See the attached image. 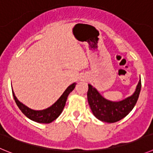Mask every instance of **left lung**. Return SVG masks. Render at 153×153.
Returning a JSON list of instances; mask_svg holds the SVG:
<instances>
[{"instance_id":"left-lung-1","label":"left lung","mask_w":153,"mask_h":153,"mask_svg":"<svg viewBox=\"0 0 153 153\" xmlns=\"http://www.w3.org/2000/svg\"><path fill=\"white\" fill-rule=\"evenodd\" d=\"M141 90V81L137 85L133 95L125 100L113 102L100 95L99 92L88 85V101L93 114L100 120L107 123H115L124 118L133 109Z\"/></svg>"}]
</instances>
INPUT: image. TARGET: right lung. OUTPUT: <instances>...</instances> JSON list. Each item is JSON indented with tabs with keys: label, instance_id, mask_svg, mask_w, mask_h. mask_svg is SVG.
<instances>
[{
	"label": "right lung",
	"instance_id": "add662e5",
	"mask_svg": "<svg viewBox=\"0 0 153 153\" xmlns=\"http://www.w3.org/2000/svg\"><path fill=\"white\" fill-rule=\"evenodd\" d=\"M75 85H76V83H73L72 85L68 86L66 90L65 91L64 93L62 94V95L59 97V99L53 105H52L47 109L42 110V111H34V110L30 109L27 106L23 105L22 103H20L16 99L13 92V96L16 105L18 106L19 109L29 119L32 120L37 122V123H49L51 122H53V120H55L61 114L63 108L65 105L67 97H68L70 92L74 90V88H75Z\"/></svg>",
	"mask_w": 153,
	"mask_h": 153
}]
</instances>
